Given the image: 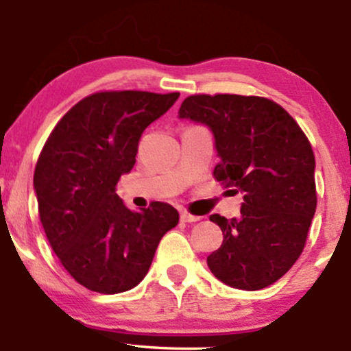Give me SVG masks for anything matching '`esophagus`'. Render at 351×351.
I'll use <instances>...</instances> for the list:
<instances>
[{
  "instance_id": "34e87169",
  "label": "esophagus",
  "mask_w": 351,
  "mask_h": 351,
  "mask_svg": "<svg viewBox=\"0 0 351 351\" xmlns=\"http://www.w3.org/2000/svg\"><path fill=\"white\" fill-rule=\"evenodd\" d=\"M181 221H184V223H196V221H199V216H193L189 215L188 211H181Z\"/></svg>"
}]
</instances>
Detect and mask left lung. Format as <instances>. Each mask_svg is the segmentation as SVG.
Wrapping results in <instances>:
<instances>
[{
    "label": "left lung",
    "mask_w": 351,
    "mask_h": 351,
    "mask_svg": "<svg viewBox=\"0 0 351 351\" xmlns=\"http://www.w3.org/2000/svg\"><path fill=\"white\" fill-rule=\"evenodd\" d=\"M178 115L213 132L215 178L244 193L239 216H209L224 236L208 256L209 271L229 287H267L299 259L315 215L308 138L279 104L256 95H189Z\"/></svg>",
    "instance_id": "1"
}]
</instances>
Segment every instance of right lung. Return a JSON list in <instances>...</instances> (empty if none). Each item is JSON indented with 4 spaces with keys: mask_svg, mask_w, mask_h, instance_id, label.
I'll use <instances>...</instances> for the list:
<instances>
[{
    "mask_svg": "<svg viewBox=\"0 0 351 351\" xmlns=\"http://www.w3.org/2000/svg\"><path fill=\"white\" fill-rule=\"evenodd\" d=\"M180 97L142 90L97 92L67 112L44 143L34 170L39 217L52 251L88 291L134 289L160 239L180 215L153 201L132 211L115 193L135 165L143 130Z\"/></svg>",
    "mask_w": 351,
    "mask_h": 351,
    "instance_id": "obj_1",
    "label": "right lung"
}]
</instances>
